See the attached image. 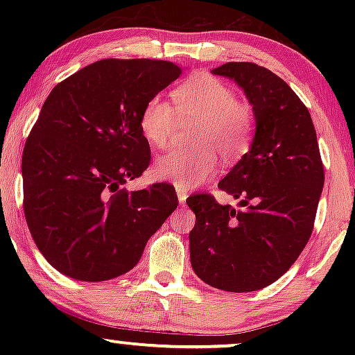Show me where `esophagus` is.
<instances>
[{"instance_id":"esophagus-1","label":"esophagus","mask_w":355,"mask_h":355,"mask_svg":"<svg viewBox=\"0 0 355 355\" xmlns=\"http://www.w3.org/2000/svg\"><path fill=\"white\" fill-rule=\"evenodd\" d=\"M177 195H178V202L185 203L187 197H189V191H187L185 189H180V187H178V189H177Z\"/></svg>"}]
</instances>
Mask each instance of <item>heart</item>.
Masks as SVG:
<instances>
[{"label":"heart","instance_id":"heart-1","mask_svg":"<svg viewBox=\"0 0 355 355\" xmlns=\"http://www.w3.org/2000/svg\"><path fill=\"white\" fill-rule=\"evenodd\" d=\"M175 107L152 96L140 112V130L155 148L172 144L180 125H198L191 132L189 150H173L155 162V175L180 189H193L211 180L220 166L247 153L254 133V110L237 100L229 85L200 75L187 80L173 92Z\"/></svg>","mask_w":355,"mask_h":355}]
</instances>
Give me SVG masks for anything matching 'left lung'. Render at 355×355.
I'll return each instance as SVG.
<instances>
[{"mask_svg": "<svg viewBox=\"0 0 355 355\" xmlns=\"http://www.w3.org/2000/svg\"><path fill=\"white\" fill-rule=\"evenodd\" d=\"M237 81L254 107L257 132L218 189L243 210L195 193L190 260L195 274L220 291L252 292L280 279L307 245L324 187L315 128L295 92L267 68L230 61L211 70Z\"/></svg>", "mask_w": 355, "mask_h": 355, "instance_id": "8db88e82", "label": "left lung"}]
</instances>
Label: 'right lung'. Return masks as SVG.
Returning <instances> with one entry per match:
<instances>
[{
	"instance_id": "obj_1",
	"label": "right lung",
	"mask_w": 355,
	"mask_h": 355,
	"mask_svg": "<svg viewBox=\"0 0 355 355\" xmlns=\"http://www.w3.org/2000/svg\"><path fill=\"white\" fill-rule=\"evenodd\" d=\"M182 70L164 60L95 61L56 85L23 150V210L61 274L101 282L132 270L177 209L173 185L121 189L148 168L140 112Z\"/></svg>"
}]
</instances>
